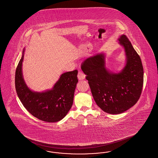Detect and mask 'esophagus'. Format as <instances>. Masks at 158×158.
Here are the masks:
<instances>
[{"instance_id":"obj_1","label":"esophagus","mask_w":158,"mask_h":158,"mask_svg":"<svg viewBox=\"0 0 158 158\" xmlns=\"http://www.w3.org/2000/svg\"><path fill=\"white\" fill-rule=\"evenodd\" d=\"M77 77L79 80H83L85 78V75L82 72L79 71L78 72V75H77Z\"/></svg>"}]
</instances>
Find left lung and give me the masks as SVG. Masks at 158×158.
<instances>
[{
    "instance_id": "obj_1",
    "label": "left lung",
    "mask_w": 158,
    "mask_h": 158,
    "mask_svg": "<svg viewBox=\"0 0 158 158\" xmlns=\"http://www.w3.org/2000/svg\"><path fill=\"white\" fill-rule=\"evenodd\" d=\"M118 41L124 48L126 58L125 66L119 72L114 73L106 68L103 53L87 58L81 64L96 104L111 114L123 113L135 105L143 85L140 56L125 35H121Z\"/></svg>"
}]
</instances>
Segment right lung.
Segmentation results:
<instances>
[{"label": "right lung", "instance_id": "right-lung-1", "mask_svg": "<svg viewBox=\"0 0 158 158\" xmlns=\"http://www.w3.org/2000/svg\"><path fill=\"white\" fill-rule=\"evenodd\" d=\"M25 49L15 72V88L24 107L41 120L55 123L63 119L70 110L76 84L77 70L61 74L52 89L35 92L30 89L24 81L23 62Z\"/></svg>", "mask_w": 158, "mask_h": 158}]
</instances>
